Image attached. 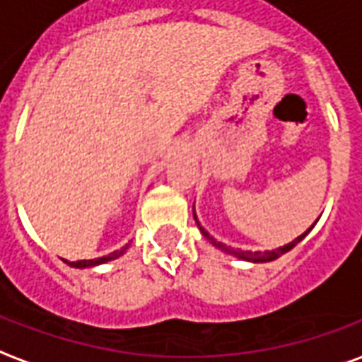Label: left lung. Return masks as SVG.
Instances as JSON below:
<instances>
[{
    "instance_id": "8db88e82",
    "label": "left lung",
    "mask_w": 362,
    "mask_h": 362,
    "mask_svg": "<svg viewBox=\"0 0 362 362\" xmlns=\"http://www.w3.org/2000/svg\"><path fill=\"white\" fill-rule=\"evenodd\" d=\"M192 214H194V212H192ZM194 220H197V216H194ZM197 223H199V221H197ZM199 229H200V231H202V235L206 237L208 241L212 243L214 247H218V249L223 250V252H229V255H235V257L243 258V260H249V262H270V260H276V258H279V257H281V255H286L287 250H291L293 247L297 245V243L303 241V239H305V237L308 235V231H310V229H313V228L307 229V231H305L303 235H299V237H297V239H293L291 243H287V245H284V247H279V249H276V250H266V252H250V250H235V249H231V247H228V245H223V243L216 241V239H214V237L210 235V233H208L206 229L200 228V223H199Z\"/></svg>"
}]
</instances>
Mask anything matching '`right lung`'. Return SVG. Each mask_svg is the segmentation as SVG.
Here are the masks:
<instances>
[{
	"instance_id": "obj_1",
	"label": "right lung",
	"mask_w": 362,
	"mask_h": 362,
	"mask_svg": "<svg viewBox=\"0 0 362 362\" xmlns=\"http://www.w3.org/2000/svg\"><path fill=\"white\" fill-rule=\"evenodd\" d=\"M127 247H123V249L119 250H113L112 255H107V257H102V258H94V260H76V262H67L69 266H73V268H90V266H98V264H104V262H107V260H113V258L121 257L123 252H125Z\"/></svg>"
}]
</instances>
